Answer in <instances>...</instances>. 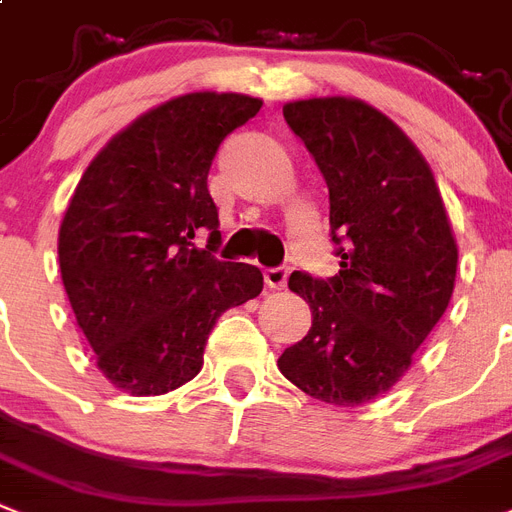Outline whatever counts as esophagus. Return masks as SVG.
<instances>
[{
	"instance_id": "1",
	"label": "esophagus",
	"mask_w": 512,
	"mask_h": 512,
	"mask_svg": "<svg viewBox=\"0 0 512 512\" xmlns=\"http://www.w3.org/2000/svg\"><path fill=\"white\" fill-rule=\"evenodd\" d=\"M263 278L268 289H284L286 281H289V268H268Z\"/></svg>"
}]
</instances>
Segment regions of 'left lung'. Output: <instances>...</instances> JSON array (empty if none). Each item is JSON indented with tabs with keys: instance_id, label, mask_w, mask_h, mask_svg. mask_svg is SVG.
I'll return each mask as SVG.
<instances>
[{
	"instance_id": "1",
	"label": "left lung",
	"mask_w": 512,
	"mask_h": 512,
	"mask_svg": "<svg viewBox=\"0 0 512 512\" xmlns=\"http://www.w3.org/2000/svg\"><path fill=\"white\" fill-rule=\"evenodd\" d=\"M284 118L328 186L339 273H292L313 328L278 371L315 400L363 405L405 376L450 305L458 244L429 165L386 115L326 97L289 102Z\"/></svg>"
}]
</instances>
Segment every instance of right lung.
I'll return each instance as SVG.
<instances>
[{
	"label": "right lung",
	"instance_id": "obj_1",
	"mask_svg": "<svg viewBox=\"0 0 512 512\" xmlns=\"http://www.w3.org/2000/svg\"><path fill=\"white\" fill-rule=\"evenodd\" d=\"M260 107L215 91L170 99L120 131L78 181L60 226L62 284L99 371L123 392L191 381L220 313L263 292L255 265L215 257L207 191L223 139Z\"/></svg>",
	"mask_w": 512,
	"mask_h": 512
}]
</instances>
